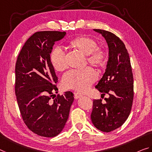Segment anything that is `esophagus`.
I'll return each instance as SVG.
<instances>
[{
  "label": "esophagus",
  "instance_id": "34e87169",
  "mask_svg": "<svg viewBox=\"0 0 152 152\" xmlns=\"http://www.w3.org/2000/svg\"><path fill=\"white\" fill-rule=\"evenodd\" d=\"M81 96H82V95H81V94H79V93H78V92H75V94H74L75 99H79V98H80Z\"/></svg>",
  "mask_w": 152,
  "mask_h": 152
}]
</instances>
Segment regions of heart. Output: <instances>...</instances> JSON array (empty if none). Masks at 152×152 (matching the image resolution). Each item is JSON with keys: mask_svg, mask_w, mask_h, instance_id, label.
<instances>
[{"mask_svg": "<svg viewBox=\"0 0 152 152\" xmlns=\"http://www.w3.org/2000/svg\"><path fill=\"white\" fill-rule=\"evenodd\" d=\"M71 48L86 55V60L92 66H104L107 60V53L102 48H98L97 42L86 37H79L69 42ZM50 61L56 71H62L67 67L66 53L60 46L53 49L50 53ZM97 79V75L92 68L83 70H70L62 77V86L65 89L83 92L88 90Z\"/></svg>", "mask_w": 152, "mask_h": 152, "instance_id": "heart-1", "label": "heart"}]
</instances>
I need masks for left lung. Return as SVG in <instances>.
<instances>
[{"label":"left lung","instance_id":"obj_1","mask_svg":"<svg viewBox=\"0 0 152 152\" xmlns=\"http://www.w3.org/2000/svg\"><path fill=\"white\" fill-rule=\"evenodd\" d=\"M105 39L109 47V60L105 73L96 88L102 96L109 94L105 102L93 100L91 120L100 131L109 132L126 122L131 111L134 97V81L128 52L124 43L107 30L94 29Z\"/></svg>","mask_w":152,"mask_h":152}]
</instances>
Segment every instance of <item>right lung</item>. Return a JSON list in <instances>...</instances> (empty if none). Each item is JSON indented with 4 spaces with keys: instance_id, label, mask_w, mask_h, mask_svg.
I'll list each match as a JSON object with an SVG mask.
<instances>
[{
    "instance_id": "add662e5",
    "label": "right lung",
    "mask_w": 152,
    "mask_h": 152,
    "mask_svg": "<svg viewBox=\"0 0 152 152\" xmlns=\"http://www.w3.org/2000/svg\"><path fill=\"white\" fill-rule=\"evenodd\" d=\"M65 34L35 32L26 41L16 61L15 92L21 115L28 129L41 137H53L62 131L74 100L71 92L51 100L53 92H58V80L50 53L55 42Z\"/></svg>"
}]
</instances>
